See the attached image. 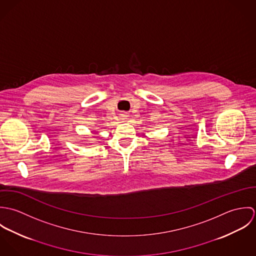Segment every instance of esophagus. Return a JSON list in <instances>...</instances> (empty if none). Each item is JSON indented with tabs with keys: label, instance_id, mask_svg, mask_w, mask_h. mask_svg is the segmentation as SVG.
<instances>
[{
	"label": "esophagus",
	"instance_id": "34e87169",
	"mask_svg": "<svg viewBox=\"0 0 256 256\" xmlns=\"http://www.w3.org/2000/svg\"><path fill=\"white\" fill-rule=\"evenodd\" d=\"M121 117H126V115L123 113V114H121Z\"/></svg>",
	"mask_w": 256,
	"mask_h": 256
}]
</instances>
